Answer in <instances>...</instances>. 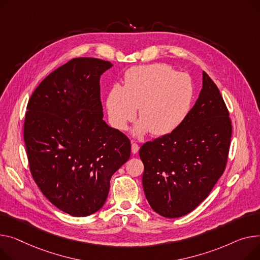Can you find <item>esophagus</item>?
<instances>
[{
    "label": "esophagus",
    "instance_id": "obj_1",
    "mask_svg": "<svg viewBox=\"0 0 260 260\" xmlns=\"http://www.w3.org/2000/svg\"><path fill=\"white\" fill-rule=\"evenodd\" d=\"M138 151H139V145L136 143H132V152L137 153Z\"/></svg>",
    "mask_w": 260,
    "mask_h": 260
}]
</instances>
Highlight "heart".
<instances>
[{
	"label": "heart",
	"mask_w": 260,
	"mask_h": 260,
	"mask_svg": "<svg viewBox=\"0 0 260 260\" xmlns=\"http://www.w3.org/2000/svg\"><path fill=\"white\" fill-rule=\"evenodd\" d=\"M194 86L185 73H177L164 63L133 67L125 72L123 85H114L106 99L112 124L125 131L136 117L141 119L136 136L150 132L165 136L176 131L186 119L193 101Z\"/></svg>",
	"instance_id": "heart-1"
}]
</instances>
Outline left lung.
<instances>
[{
	"label": "left lung",
	"instance_id": "obj_1",
	"mask_svg": "<svg viewBox=\"0 0 260 260\" xmlns=\"http://www.w3.org/2000/svg\"><path fill=\"white\" fill-rule=\"evenodd\" d=\"M231 135L227 107L216 84L203 71L199 98L183 123L139 150L143 189L152 210L176 218L196 209L223 174Z\"/></svg>",
	"mask_w": 260,
	"mask_h": 260
}]
</instances>
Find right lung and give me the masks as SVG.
<instances>
[{
    "instance_id": "obj_1",
    "label": "right lung",
    "mask_w": 260,
    "mask_h": 260,
    "mask_svg": "<svg viewBox=\"0 0 260 260\" xmlns=\"http://www.w3.org/2000/svg\"><path fill=\"white\" fill-rule=\"evenodd\" d=\"M113 64L92 57L48 75L27 105L24 140L31 175L43 194L76 217L105 205L110 181L131 157V141L103 120L100 76Z\"/></svg>"
}]
</instances>
